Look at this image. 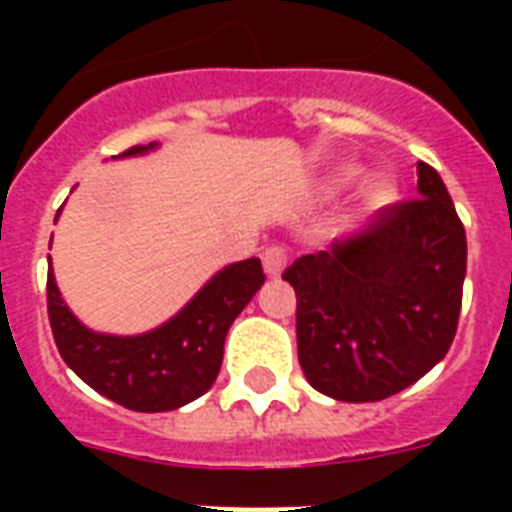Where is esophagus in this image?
Here are the masks:
<instances>
[{
  "label": "esophagus",
  "instance_id": "34e87169",
  "mask_svg": "<svg viewBox=\"0 0 512 512\" xmlns=\"http://www.w3.org/2000/svg\"><path fill=\"white\" fill-rule=\"evenodd\" d=\"M263 268L271 279H279L281 273H284V268H287V249L276 247V244H273V247H265Z\"/></svg>",
  "mask_w": 512,
  "mask_h": 512
}]
</instances>
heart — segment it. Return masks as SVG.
<instances>
[{"instance_id":"heart-1","label":"heart","mask_w":512,"mask_h":512,"mask_svg":"<svg viewBox=\"0 0 512 512\" xmlns=\"http://www.w3.org/2000/svg\"><path fill=\"white\" fill-rule=\"evenodd\" d=\"M348 175H350L348 170L337 172V175L332 177V180H329V185H340V183H345V180H348ZM372 196H374V199H380V191H377V188H374V191H372Z\"/></svg>"}]
</instances>
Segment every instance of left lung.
<instances>
[{"label":"left lung","mask_w":512,"mask_h":512,"mask_svg":"<svg viewBox=\"0 0 512 512\" xmlns=\"http://www.w3.org/2000/svg\"><path fill=\"white\" fill-rule=\"evenodd\" d=\"M417 196L366 231L297 257V358L335 401H382L425 377L457 332L468 241L452 196L417 162Z\"/></svg>","instance_id":"8db88e82"}]
</instances>
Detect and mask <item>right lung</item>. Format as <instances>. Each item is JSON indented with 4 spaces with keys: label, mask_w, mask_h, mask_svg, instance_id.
<instances>
[{
    "label": "right lung",
    "mask_w": 512,
    "mask_h": 512,
    "mask_svg": "<svg viewBox=\"0 0 512 512\" xmlns=\"http://www.w3.org/2000/svg\"><path fill=\"white\" fill-rule=\"evenodd\" d=\"M156 146H135L119 159L143 156ZM263 281L257 257L225 265L162 327L143 335H108L76 319L50 265L47 313L60 356L92 390L132 412H172L215 385L225 335Z\"/></svg>",
    "instance_id": "right-lung-1"
}]
</instances>
